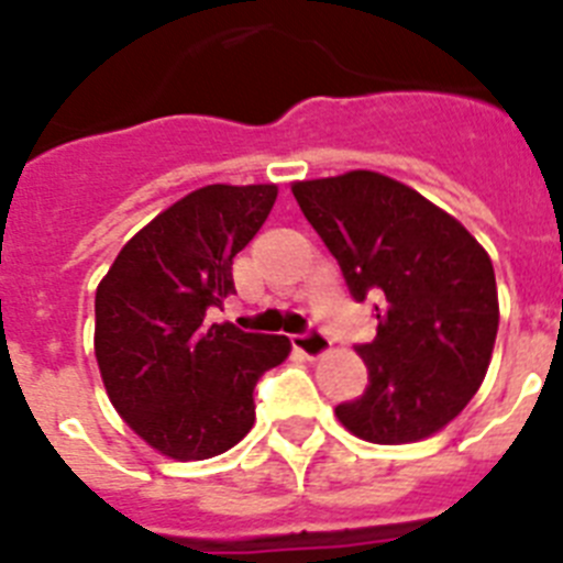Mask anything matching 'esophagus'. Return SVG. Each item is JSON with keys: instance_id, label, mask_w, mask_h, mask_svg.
I'll list each match as a JSON object with an SVG mask.
<instances>
[{"instance_id": "esophagus-1", "label": "esophagus", "mask_w": 563, "mask_h": 563, "mask_svg": "<svg viewBox=\"0 0 563 563\" xmlns=\"http://www.w3.org/2000/svg\"><path fill=\"white\" fill-rule=\"evenodd\" d=\"M292 346L310 361H318L332 352V341L324 332H307V335H292Z\"/></svg>"}]
</instances>
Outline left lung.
<instances>
[{
  "label": "left lung",
  "instance_id": "obj_1",
  "mask_svg": "<svg viewBox=\"0 0 563 563\" xmlns=\"http://www.w3.org/2000/svg\"><path fill=\"white\" fill-rule=\"evenodd\" d=\"M352 296L377 298V335L357 355L369 386L341 402L346 431L377 445L437 434L482 386L499 330L494 262L456 217L386 174L292 183Z\"/></svg>",
  "mask_w": 563,
  "mask_h": 563
}]
</instances>
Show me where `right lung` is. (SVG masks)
<instances>
[{"mask_svg": "<svg viewBox=\"0 0 563 563\" xmlns=\"http://www.w3.org/2000/svg\"><path fill=\"white\" fill-rule=\"evenodd\" d=\"M278 186L213 183L129 239L96 290V361L129 429L177 462L233 449L256 420L253 386L290 355L287 335L211 324L231 265L267 220Z\"/></svg>", "mask_w": 563, "mask_h": 563, "instance_id": "1", "label": "right lung"}]
</instances>
